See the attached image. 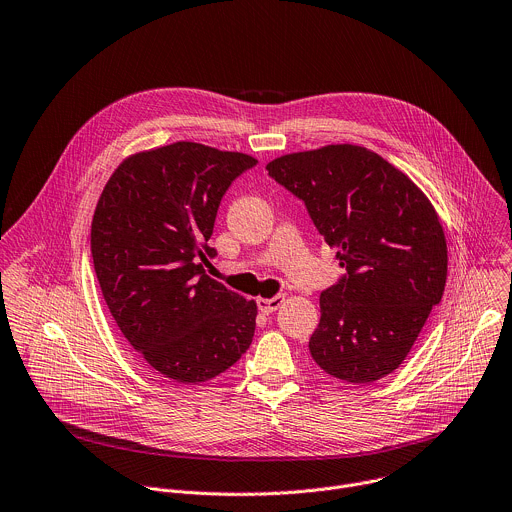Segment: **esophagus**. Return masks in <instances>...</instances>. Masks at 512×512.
Returning a JSON list of instances; mask_svg holds the SVG:
<instances>
[{"mask_svg": "<svg viewBox=\"0 0 512 512\" xmlns=\"http://www.w3.org/2000/svg\"><path fill=\"white\" fill-rule=\"evenodd\" d=\"M283 301H285L283 295H275V297H271V299L259 297V299H257V307H259V311H263V313H273V311H277V309L283 305Z\"/></svg>", "mask_w": 512, "mask_h": 512, "instance_id": "obj_1", "label": "esophagus"}]
</instances>
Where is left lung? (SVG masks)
<instances>
[{
  "mask_svg": "<svg viewBox=\"0 0 512 512\" xmlns=\"http://www.w3.org/2000/svg\"><path fill=\"white\" fill-rule=\"evenodd\" d=\"M267 170L305 203L346 269L319 297L311 358L352 384L392 374L444 293L448 253L434 207L402 170L356 144L285 154Z\"/></svg>",
  "mask_w": 512,
  "mask_h": 512,
  "instance_id": "obj_1",
  "label": "left lung"
}]
</instances>
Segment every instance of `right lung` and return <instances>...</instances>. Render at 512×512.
<instances>
[{"mask_svg": "<svg viewBox=\"0 0 512 512\" xmlns=\"http://www.w3.org/2000/svg\"><path fill=\"white\" fill-rule=\"evenodd\" d=\"M257 160L199 142L128 156L106 183L90 249L126 342L164 378L207 382L251 346L257 305L205 275L207 245L231 183Z\"/></svg>", "mask_w": 512, "mask_h": 512, "instance_id": "1", "label": "right lung"}]
</instances>
